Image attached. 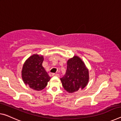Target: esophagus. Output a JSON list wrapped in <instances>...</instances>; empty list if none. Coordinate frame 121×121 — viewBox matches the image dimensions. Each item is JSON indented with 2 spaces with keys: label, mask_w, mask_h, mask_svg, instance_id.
<instances>
[{
  "label": "esophagus",
  "mask_w": 121,
  "mask_h": 121,
  "mask_svg": "<svg viewBox=\"0 0 121 121\" xmlns=\"http://www.w3.org/2000/svg\"><path fill=\"white\" fill-rule=\"evenodd\" d=\"M52 75V76H56V77H59V74H58L53 73Z\"/></svg>",
  "instance_id": "esophagus-1"
}]
</instances>
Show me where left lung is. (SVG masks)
Here are the masks:
<instances>
[{"label": "left lung", "mask_w": 121, "mask_h": 121, "mask_svg": "<svg viewBox=\"0 0 121 121\" xmlns=\"http://www.w3.org/2000/svg\"><path fill=\"white\" fill-rule=\"evenodd\" d=\"M60 80L67 91L74 93L87 86L89 81V71L81 59L74 56L68 60L66 74Z\"/></svg>", "instance_id": "1"}]
</instances>
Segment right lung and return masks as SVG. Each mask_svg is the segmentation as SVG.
Listing matches in <instances>:
<instances>
[{"mask_svg":"<svg viewBox=\"0 0 121 121\" xmlns=\"http://www.w3.org/2000/svg\"><path fill=\"white\" fill-rule=\"evenodd\" d=\"M43 56L34 54L30 56L23 65L22 75L26 85L35 91L43 89L51 77L43 67Z\"/></svg>","mask_w":121,"mask_h":121,"instance_id":"add662e5","label":"right lung"}]
</instances>
